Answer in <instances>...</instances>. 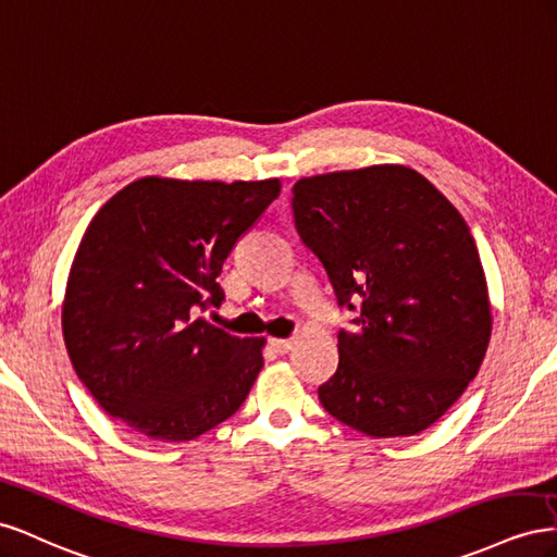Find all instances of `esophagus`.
<instances>
[{
	"instance_id": "esophagus-1",
	"label": "esophagus",
	"mask_w": 557,
	"mask_h": 557,
	"mask_svg": "<svg viewBox=\"0 0 557 557\" xmlns=\"http://www.w3.org/2000/svg\"><path fill=\"white\" fill-rule=\"evenodd\" d=\"M292 345H294L292 338H275V341H270V349H273L275 355H287L289 349H292Z\"/></svg>"
}]
</instances>
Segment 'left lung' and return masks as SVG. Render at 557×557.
<instances>
[{
    "mask_svg": "<svg viewBox=\"0 0 557 557\" xmlns=\"http://www.w3.org/2000/svg\"><path fill=\"white\" fill-rule=\"evenodd\" d=\"M294 224L322 261L338 308V369L317 394L329 416L373 438L434 424L475 377L492 331L479 249L420 172L373 165L292 188Z\"/></svg>",
    "mask_w": 557,
    "mask_h": 557,
    "instance_id": "1",
    "label": "left lung"
}]
</instances>
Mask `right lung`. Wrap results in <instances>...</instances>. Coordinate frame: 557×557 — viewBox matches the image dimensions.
Wrapping results in <instances>:
<instances>
[{
  "instance_id": "obj_1",
  "label": "right lung",
  "mask_w": 557,
  "mask_h": 557,
  "mask_svg": "<svg viewBox=\"0 0 557 557\" xmlns=\"http://www.w3.org/2000/svg\"><path fill=\"white\" fill-rule=\"evenodd\" d=\"M280 188L145 177L92 216L62 333L78 380L111 418L156 441H190L243 406L263 338L231 336L205 312L221 306V268Z\"/></svg>"
}]
</instances>
